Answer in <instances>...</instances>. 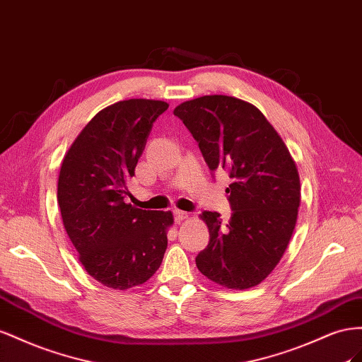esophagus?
I'll list each match as a JSON object with an SVG mask.
<instances>
[{
    "label": "esophagus",
    "mask_w": 362,
    "mask_h": 362,
    "mask_svg": "<svg viewBox=\"0 0 362 362\" xmlns=\"http://www.w3.org/2000/svg\"><path fill=\"white\" fill-rule=\"evenodd\" d=\"M173 212H174V218H175V221H183V220H187L188 216H189V214H188V212L180 211V209H174Z\"/></svg>",
    "instance_id": "1"
}]
</instances>
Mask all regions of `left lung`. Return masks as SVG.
Listing matches in <instances>:
<instances>
[{
    "mask_svg": "<svg viewBox=\"0 0 362 362\" xmlns=\"http://www.w3.org/2000/svg\"><path fill=\"white\" fill-rule=\"evenodd\" d=\"M211 171L224 170L230 220L204 211L211 240L195 264L212 282L247 290L270 274L291 240L300 179L282 138L262 112L229 95H204L174 109Z\"/></svg>",
    "mask_w": 362,
    "mask_h": 362,
    "instance_id": "obj_1",
    "label": "left lung"
}]
</instances>
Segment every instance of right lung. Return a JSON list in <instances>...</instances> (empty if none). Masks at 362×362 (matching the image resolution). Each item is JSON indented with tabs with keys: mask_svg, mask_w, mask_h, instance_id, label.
Returning a JSON list of instances; mask_svg holds the SVG:
<instances>
[{
	"mask_svg": "<svg viewBox=\"0 0 362 362\" xmlns=\"http://www.w3.org/2000/svg\"><path fill=\"white\" fill-rule=\"evenodd\" d=\"M167 109L168 103L146 98L107 106L62 162L57 203L65 230L88 274L113 290L147 282L167 250L173 214L124 202L153 122Z\"/></svg>",
	"mask_w": 362,
	"mask_h": 362,
	"instance_id": "add662e5",
	"label": "right lung"
}]
</instances>
